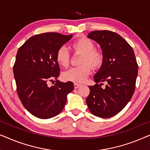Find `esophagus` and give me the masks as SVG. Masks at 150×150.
Segmentation results:
<instances>
[{"mask_svg":"<svg viewBox=\"0 0 150 150\" xmlns=\"http://www.w3.org/2000/svg\"><path fill=\"white\" fill-rule=\"evenodd\" d=\"M74 86L75 89H78V88H79V87H81V85H79V84L74 83Z\"/></svg>","mask_w":150,"mask_h":150,"instance_id":"obj_1","label":"esophagus"}]
</instances>
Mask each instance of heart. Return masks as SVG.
Masks as SVG:
<instances>
[{
    "label": "heart",
    "mask_w": 150,
    "mask_h": 150,
    "mask_svg": "<svg viewBox=\"0 0 150 150\" xmlns=\"http://www.w3.org/2000/svg\"><path fill=\"white\" fill-rule=\"evenodd\" d=\"M71 48L74 52L83 54L80 63L81 65L72 67L63 74V79L75 83H82L87 79L91 71V65L93 68L97 69L102 65L104 54L102 51L95 48L93 42L86 37H80L71 44ZM57 63L62 67H66L69 64L70 55L65 46L58 49L56 54ZM90 64L91 65H90Z\"/></svg>",
    "instance_id": "b5f03b06"
}]
</instances>
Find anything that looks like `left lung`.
<instances>
[{"label":"left lung","mask_w":150,"mask_h":150,"mask_svg":"<svg viewBox=\"0 0 150 150\" xmlns=\"http://www.w3.org/2000/svg\"><path fill=\"white\" fill-rule=\"evenodd\" d=\"M87 38L101 47L104 61L93 77L96 84L89 87L86 102L94 115L111 117L126 106L134 93L138 74L136 57L130 44L116 33L95 30Z\"/></svg>","instance_id":"obj_1"}]
</instances>
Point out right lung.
<instances>
[{
	"label": "right lung",
	"instance_id": "add662e5",
	"mask_svg": "<svg viewBox=\"0 0 150 150\" xmlns=\"http://www.w3.org/2000/svg\"><path fill=\"white\" fill-rule=\"evenodd\" d=\"M72 38L57 33H45L31 37L18 49L13 65L17 93L22 104L33 115L40 119L57 116L64 108L67 96L73 91L70 81L48 82L60 74L56 60L58 49Z\"/></svg>",
	"mask_w": 150,
	"mask_h": 150
}]
</instances>
